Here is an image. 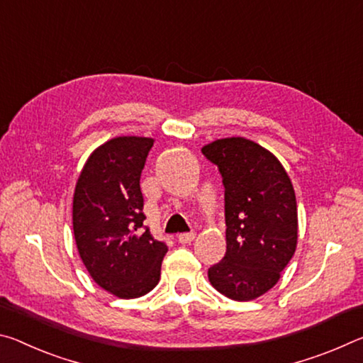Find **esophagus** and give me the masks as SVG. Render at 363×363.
Instances as JSON below:
<instances>
[{
  "label": "esophagus",
  "mask_w": 363,
  "mask_h": 363,
  "mask_svg": "<svg viewBox=\"0 0 363 363\" xmlns=\"http://www.w3.org/2000/svg\"><path fill=\"white\" fill-rule=\"evenodd\" d=\"M196 238V233L194 231H189V233H180L177 236L178 242H182V245H188V242H191Z\"/></svg>",
  "instance_id": "1"
}]
</instances>
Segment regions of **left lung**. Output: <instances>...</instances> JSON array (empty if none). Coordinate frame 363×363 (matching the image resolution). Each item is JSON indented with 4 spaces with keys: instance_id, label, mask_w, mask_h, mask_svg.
<instances>
[{
    "instance_id": "8db88e82",
    "label": "left lung",
    "mask_w": 363,
    "mask_h": 363,
    "mask_svg": "<svg viewBox=\"0 0 363 363\" xmlns=\"http://www.w3.org/2000/svg\"><path fill=\"white\" fill-rule=\"evenodd\" d=\"M201 151L223 177L227 223V252L207 277L230 299H257L278 283L298 246L293 183L275 154L242 136Z\"/></svg>"
}]
</instances>
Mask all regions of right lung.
Masks as SVG:
<instances>
[{
  "label": "right lung",
  "mask_w": 363,
  "mask_h": 363,
  "mask_svg": "<svg viewBox=\"0 0 363 363\" xmlns=\"http://www.w3.org/2000/svg\"><path fill=\"white\" fill-rule=\"evenodd\" d=\"M154 145L116 136L94 150L75 183L72 225L80 259L94 283L121 299L156 288L169 247L143 231L141 170Z\"/></svg>",
  "instance_id": "add662e5"
}]
</instances>
